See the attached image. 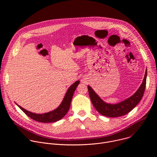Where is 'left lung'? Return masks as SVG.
Segmentation results:
<instances>
[{
    "label": "left lung",
    "instance_id": "8db88e82",
    "mask_svg": "<svg viewBox=\"0 0 157 157\" xmlns=\"http://www.w3.org/2000/svg\"><path fill=\"white\" fill-rule=\"evenodd\" d=\"M147 72L146 71L143 82L136 93L127 99L117 104H109L104 102L88 86V91L91 101L99 113L105 116L116 117L127 114L135 107L142 99L146 86Z\"/></svg>",
    "mask_w": 157,
    "mask_h": 157
}]
</instances>
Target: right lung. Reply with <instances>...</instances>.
Masks as SVG:
<instances>
[{"mask_svg": "<svg viewBox=\"0 0 157 157\" xmlns=\"http://www.w3.org/2000/svg\"><path fill=\"white\" fill-rule=\"evenodd\" d=\"M79 83V81H77L70 87V88L68 89V91H67L66 93V95L61 105L57 109L52 112H50V113L43 114H35L24 109V108H22L21 106L18 105H17L21 109V110H23L24 113L27 116H28L29 117L36 121L43 123H50L56 122L61 119L66 114V113H68V111L70 107L71 102L72 100L73 94Z\"/></svg>", "mask_w": 157, "mask_h": 157, "instance_id": "1", "label": "right lung"}]
</instances>
